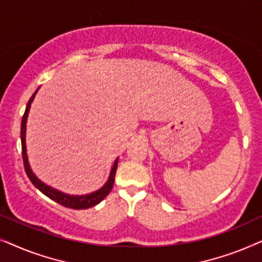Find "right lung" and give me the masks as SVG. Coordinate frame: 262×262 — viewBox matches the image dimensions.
<instances>
[{"mask_svg": "<svg viewBox=\"0 0 262 262\" xmlns=\"http://www.w3.org/2000/svg\"><path fill=\"white\" fill-rule=\"evenodd\" d=\"M39 89V88H38ZM37 91L34 92V94L31 96L30 101H28L27 106H26V111H25L23 120H21V148H23V160H24V166H25V170H26L27 177L30 178V180L32 184H33L35 187H37L39 191H40L42 194H45L46 196H49L50 199L55 200L56 203L60 204V205L69 207V209H75V210H84V209H89V207L95 206L96 204H99L101 200H103L108 195V193L111 192V189L113 187L114 184V178H116V171H117V167H118V157L117 160L114 161V164L111 169L108 180L103 187H101L98 191L89 193V194H84V195H70V194H66V193L58 191V189L50 187L49 185L44 184V182L39 180V179L35 177V174L32 171L30 163H28V157H27V151H26V123H27V117H28V112H30V107L31 103L33 101L35 94H37Z\"/></svg>", "mask_w": 262, "mask_h": 262, "instance_id": "add662e5", "label": "right lung"}]
</instances>
